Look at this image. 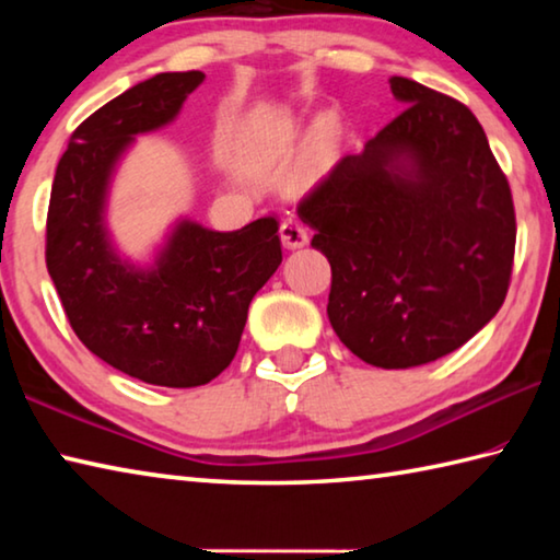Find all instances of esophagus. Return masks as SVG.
<instances>
[{"label": "esophagus", "instance_id": "obj_1", "mask_svg": "<svg viewBox=\"0 0 560 560\" xmlns=\"http://www.w3.org/2000/svg\"><path fill=\"white\" fill-rule=\"evenodd\" d=\"M279 234H281V242H283V246H287V249H299V246H303V244L308 242L306 226H303L296 220V217H287V220L281 222Z\"/></svg>", "mask_w": 560, "mask_h": 560}]
</instances>
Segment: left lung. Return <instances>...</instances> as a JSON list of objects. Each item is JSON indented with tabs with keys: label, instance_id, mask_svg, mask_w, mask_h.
Here are the masks:
<instances>
[{
	"label": "left lung",
	"instance_id": "left-lung-1",
	"mask_svg": "<svg viewBox=\"0 0 560 560\" xmlns=\"http://www.w3.org/2000/svg\"><path fill=\"white\" fill-rule=\"evenodd\" d=\"M400 116L299 202L330 264L328 318L350 353L415 368L497 316L516 214L485 128L457 98L393 75Z\"/></svg>",
	"mask_w": 560,
	"mask_h": 560
}]
</instances>
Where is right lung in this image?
Returning a JSON list of instances; mask_svg holds the SVG:
<instances>
[{"mask_svg": "<svg viewBox=\"0 0 560 560\" xmlns=\"http://www.w3.org/2000/svg\"><path fill=\"white\" fill-rule=\"evenodd\" d=\"M202 71L158 73L73 130L46 214V269L73 334L116 371L163 387L214 381L240 348L249 303L281 264L273 217L236 232L179 222L155 267L113 252L103 207L132 136L167 126Z\"/></svg>", "mask_w": 560, "mask_h": 560, "instance_id": "1", "label": "right lung"}]
</instances>
